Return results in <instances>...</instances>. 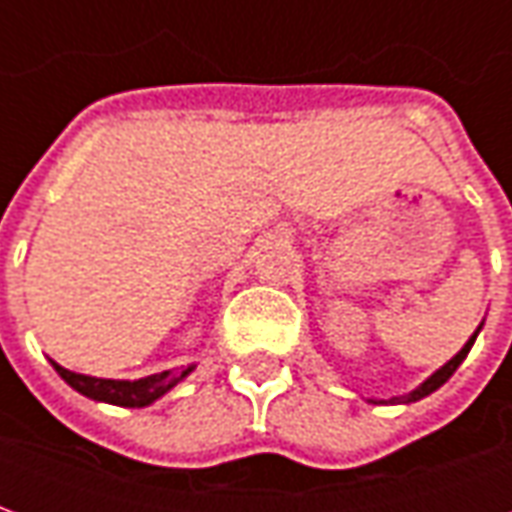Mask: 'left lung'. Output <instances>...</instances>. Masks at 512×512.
I'll return each mask as SVG.
<instances>
[{"label":"left lung","instance_id":"1","mask_svg":"<svg viewBox=\"0 0 512 512\" xmlns=\"http://www.w3.org/2000/svg\"><path fill=\"white\" fill-rule=\"evenodd\" d=\"M480 329H483V323H480V326L474 329L472 337L466 340V345H463L458 354L452 356L450 362H444V365H441L436 373H430V376L425 378V381H422L419 386H414L411 392H406V395H395V397H365V400H367V403H373V406H408V403H417V400H422V397H428L430 392H436L439 386L447 384L452 373H455V370L461 367V362L466 359V354L472 351V345H474V340H477Z\"/></svg>","mask_w":512,"mask_h":512}]
</instances>
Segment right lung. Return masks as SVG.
I'll use <instances>...</instances> for the list:
<instances>
[{"mask_svg":"<svg viewBox=\"0 0 512 512\" xmlns=\"http://www.w3.org/2000/svg\"><path fill=\"white\" fill-rule=\"evenodd\" d=\"M51 365L60 373L62 381L71 389H76L79 395L90 397L95 403H112V406L123 408H145L150 403H156L158 397H164L169 389H175L197 367L189 365L180 367V370H164V373H156V376L136 378V381H120V378H95L84 376V373H73V370H65L57 362H51Z\"/></svg>","mask_w":512,"mask_h":512,"instance_id":"1","label":"right lung"}]
</instances>
